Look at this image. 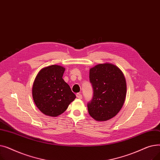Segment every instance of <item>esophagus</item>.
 Instances as JSON below:
<instances>
[{
  "label": "esophagus",
  "mask_w": 160,
  "mask_h": 160,
  "mask_svg": "<svg viewBox=\"0 0 160 160\" xmlns=\"http://www.w3.org/2000/svg\"><path fill=\"white\" fill-rule=\"evenodd\" d=\"M77 97L78 98H79V99H82V94H80V93H77Z\"/></svg>",
  "instance_id": "1"
}]
</instances>
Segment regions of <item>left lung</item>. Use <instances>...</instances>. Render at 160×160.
<instances>
[{"mask_svg":"<svg viewBox=\"0 0 160 160\" xmlns=\"http://www.w3.org/2000/svg\"><path fill=\"white\" fill-rule=\"evenodd\" d=\"M89 81L93 95L88 103L89 114L98 121L113 118L121 110L127 94L122 72L112 63L98 64L90 69Z\"/></svg>","mask_w":160,"mask_h":160,"instance_id":"8db88e82","label":"left lung"}]
</instances>
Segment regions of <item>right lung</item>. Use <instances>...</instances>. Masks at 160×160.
I'll return each mask as SVG.
<instances>
[{"label":"right lung","instance_id":"right-lung-1","mask_svg":"<svg viewBox=\"0 0 160 160\" xmlns=\"http://www.w3.org/2000/svg\"><path fill=\"white\" fill-rule=\"evenodd\" d=\"M65 68L52 65L42 69L32 87L36 106L45 115L57 117L63 113L76 98L69 86L62 78Z\"/></svg>","mask_w":160,"mask_h":160}]
</instances>
